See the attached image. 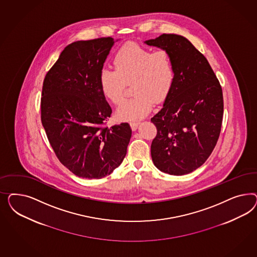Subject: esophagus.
Segmentation results:
<instances>
[{
    "label": "esophagus",
    "instance_id": "obj_1",
    "mask_svg": "<svg viewBox=\"0 0 257 257\" xmlns=\"http://www.w3.org/2000/svg\"><path fill=\"white\" fill-rule=\"evenodd\" d=\"M140 121H138V120H136V121H132V122H130V126H131V129H132L133 131H136L137 130V128L139 127V125H140Z\"/></svg>",
    "mask_w": 257,
    "mask_h": 257
}]
</instances>
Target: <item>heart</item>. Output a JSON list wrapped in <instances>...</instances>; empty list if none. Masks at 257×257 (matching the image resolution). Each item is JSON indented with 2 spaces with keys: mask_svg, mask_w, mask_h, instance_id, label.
I'll return each mask as SVG.
<instances>
[{
  "mask_svg": "<svg viewBox=\"0 0 257 257\" xmlns=\"http://www.w3.org/2000/svg\"><path fill=\"white\" fill-rule=\"evenodd\" d=\"M114 70H101L99 83L103 96L117 105L124 97L125 88L132 83L135 95L122 102L116 115L133 120L148 114L156 103L166 101L175 81V68L169 51L152 52L134 43L121 47L113 59Z\"/></svg>",
  "mask_w": 257,
  "mask_h": 257,
  "instance_id": "obj_1",
  "label": "heart"
}]
</instances>
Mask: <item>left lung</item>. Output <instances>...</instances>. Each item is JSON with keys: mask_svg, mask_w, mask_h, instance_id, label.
Here are the masks:
<instances>
[{"mask_svg": "<svg viewBox=\"0 0 257 257\" xmlns=\"http://www.w3.org/2000/svg\"><path fill=\"white\" fill-rule=\"evenodd\" d=\"M145 43L169 51L175 68V81L163 108L151 118L157 129L152 159L165 173L185 175L200 168L218 142L222 89L207 59L186 38L163 34Z\"/></svg>", "mask_w": 257, "mask_h": 257, "instance_id": "left-lung-1", "label": "left lung"}]
</instances>
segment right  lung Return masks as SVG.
Wrapping results in <instances>:
<instances>
[{"mask_svg":"<svg viewBox=\"0 0 257 257\" xmlns=\"http://www.w3.org/2000/svg\"><path fill=\"white\" fill-rule=\"evenodd\" d=\"M112 38L80 40L66 47L47 72L41 122L58 160L76 176L100 179L123 161L132 130L127 122L108 128L112 109L99 76Z\"/></svg>","mask_w":257,"mask_h":257,"instance_id":"obj_1","label":"right lung"}]
</instances>
